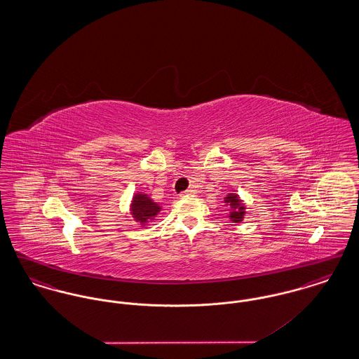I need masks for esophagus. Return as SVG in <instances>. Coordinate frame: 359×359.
Listing matches in <instances>:
<instances>
[{
  "instance_id": "1",
  "label": "esophagus",
  "mask_w": 359,
  "mask_h": 359,
  "mask_svg": "<svg viewBox=\"0 0 359 359\" xmlns=\"http://www.w3.org/2000/svg\"><path fill=\"white\" fill-rule=\"evenodd\" d=\"M195 194H196L195 189H191V188H189V189H186L182 195H183V196H192V195H195Z\"/></svg>"
}]
</instances>
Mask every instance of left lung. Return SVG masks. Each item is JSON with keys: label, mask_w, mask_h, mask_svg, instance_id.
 <instances>
[{"label": "left lung", "mask_w": 359, "mask_h": 359, "mask_svg": "<svg viewBox=\"0 0 359 359\" xmlns=\"http://www.w3.org/2000/svg\"><path fill=\"white\" fill-rule=\"evenodd\" d=\"M224 202H226V203H230L231 208H233L231 212H230V215H229V218L234 223L241 222L242 218H243V215H245V211H243L245 207L241 203L238 196H237V195H229Z\"/></svg>", "instance_id": "8db88e82"}]
</instances>
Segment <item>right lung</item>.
Masks as SVG:
<instances>
[{"label":"right lung","mask_w":359,"mask_h":359,"mask_svg":"<svg viewBox=\"0 0 359 359\" xmlns=\"http://www.w3.org/2000/svg\"><path fill=\"white\" fill-rule=\"evenodd\" d=\"M160 211V207L152 202L147 195L137 194L132 203V215L137 222L147 223L156 217Z\"/></svg>","instance_id":"obj_1"}]
</instances>
